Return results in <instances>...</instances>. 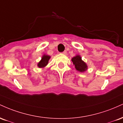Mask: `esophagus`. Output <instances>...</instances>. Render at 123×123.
<instances>
[{
  "mask_svg": "<svg viewBox=\"0 0 123 123\" xmlns=\"http://www.w3.org/2000/svg\"><path fill=\"white\" fill-rule=\"evenodd\" d=\"M62 54H64V55H65L66 54V51H63L62 53Z\"/></svg>",
  "mask_w": 123,
  "mask_h": 123,
  "instance_id": "1",
  "label": "esophagus"
}]
</instances>
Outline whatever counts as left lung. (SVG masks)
I'll list each match as a JSON object with an SVG mask.
<instances>
[{
  "instance_id": "8db88e82",
  "label": "left lung",
  "mask_w": 123,
  "mask_h": 123,
  "mask_svg": "<svg viewBox=\"0 0 123 123\" xmlns=\"http://www.w3.org/2000/svg\"><path fill=\"white\" fill-rule=\"evenodd\" d=\"M72 61L73 62L76 69L80 72H84L87 69V64L81 60V57L79 55H76L75 57H73Z\"/></svg>"
}]
</instances>
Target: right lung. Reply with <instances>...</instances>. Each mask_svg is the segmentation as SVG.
Returning a JSON list of instances; mask_svg holds the SVG:
<instances>
[{"label":"right lung","instance_id":"add662e5","mask_svg":"<svg viewBox=\"0 0 123 123\" xmlns=\"http://www.w3.org/2000/svg\"><path fill=\"white\" fill-rule=\"evenodd\" d=\"M50 56L48 55L44 54L42 58V60L37 63V66L40 68H43L46 66L49 63V61L50 59Z\"/></svg>","mask_w":123,"mask_h":123}]
</instances>
